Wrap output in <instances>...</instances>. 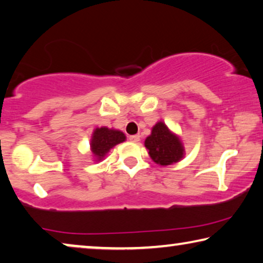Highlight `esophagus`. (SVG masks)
I'll return each mask as SVG.
<instances>
[{
    "label": "esophagus",
    "mask_w": 263,
    "mask_h": 263,
    "mask_svg": "<svg viewBox=\"0 0 263 263\" xmlns=\"http://www.w3.org/2000/svg\"><path fill=\"white\" fill-rule=\"evenodd\" d=\"M129 140H130L132 142H139V141H140V135H132V136H129Z\"/></svg>",
    "instance_id": "esophagus-1"
}]
</instances>
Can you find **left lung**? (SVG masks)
<instances>
[{"mask_svg": "<svg viewBox=\"0 0 263 263\" xmlns=\"http://www.w3.org/2000/svg\"><path fill=\"white\" fill-rule=\"evenodd\" d=\"M148 154L155 163L169 165L179 162L184 156V148L180 137L174 134L160 121L152 129V134L144 141Z\"/></svg>", "mask_w": 263, "mask_h": 263, "instance_id": "1", "label": "left lung"}]
</instances>
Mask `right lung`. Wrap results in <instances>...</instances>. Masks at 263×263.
<instances>
[{"instance_id":"1","label":"right lung","mask_w":263,"mask_h":263,"mask_svg":"<svg viewBox=\"0 0 263 263\" xmlns=\"http://www.w3.org/2000/svg\"><path fill=\"white\" fill-rule=\"evenodd\" d=\"M126 140V135L122 132L115 130V129H109L107 127L96 128L92 133L90 140V149L94 157L98 161L103 160L111 148L116 144Z\"/></svg>"}]
</instances>
